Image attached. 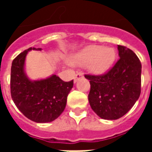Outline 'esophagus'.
Masks as SVG:
<instances>
[{
  "label": "esophagus",
  "instance_id": "1",
  "mask_svg": "<svg viewBox=\"0 0 152 152\" xmlns=\"http://www.w3.org/2000/svg\"><path fill=\"white\" fill-rule=\"evenodd\" d=\"M82 77H84L83 74H81V73H77L76 76H75V78H74V82L76 83L78 80H80V78H82Z\"/></svg>",
  "mask_w": 152,
  "mask_h": 152
}]
</instances>
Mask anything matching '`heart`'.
<instances>
[{"mask_svg": "<svg viewBox=\"0 0 152 152\" xmlns=\"http://www.w3.org/2000/svg\"><path fill=\"white\" fill-rule=\"evenodd\" d=\"M115 59V51L113 48L90 45L71 57L70 63L76 66H87L94 74H103L111 68Z\"/></svg>", "mask_w": 152, "mask_h": 152, "instance_id": "1", "label": "heart"}]
</instances>
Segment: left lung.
Returning <instances> with one entry per match:
<instances>
[{"label":"left lung","instance_id":"8db88e82","mask_svg":"<svg viewBox=\"0 0 152 152\" xmlns=\"http://www.w3.org/2000/svg\"><path fill=\"white\" fill-rule=\"evenodd\" d=\"M117 48L120 59L112 69L101 76H85L90 83L91 108L100 118L111 121L126 114L141 94L140 60L125 46Z\"/></svg>","mask_w":152,"mask_h":152}]
</instances>
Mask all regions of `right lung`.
<instances>
[{
    "mask_svg": "<svg viewBox=\"0 0 152 152\" xmlns=\"http://www.w3.org/2000/svg\"><path fill=\"white\" fill-rule=\"evenodd\" d=\"M41 50L29 48L19 53L12 62L10 93L20 112L37 123L54 121L66 107L67 95L73 87V80L65 82L56 75L46 79L31 80L24 71L28 51Z\"/></svg>",
    "mask_w": 152,
    "mask_h": 152,
    "instance_id": "right-lung-1",
    "label": "right lung"
}]
</instances>
